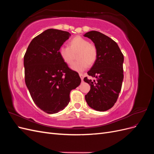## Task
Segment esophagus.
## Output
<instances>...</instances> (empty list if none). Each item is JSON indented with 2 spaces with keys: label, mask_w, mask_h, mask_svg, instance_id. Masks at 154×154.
<instances>
[{
  "label": "esophagus",
  "mask_w": 154,
  "mask_h": 154,
  "mask_svg": "<svg viewBox=\"0 0 154 154\" xmlns=\"http://www.w3.org/2000/svg\"><path fill=\"white\" fill-rule=\"evenodd\" d=\"M79 75H80V78H81V80L83 81V77H84V76H83V74H82V73H80V74H79Z\"/></svg>",
  "instance_id": "obj_1"
}]
</instances>
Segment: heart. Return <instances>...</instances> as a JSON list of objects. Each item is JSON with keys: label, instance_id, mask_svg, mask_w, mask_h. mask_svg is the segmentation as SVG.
Instances as JSON below:
<instances>
[{"label": "heart", "instance_id": "heart-1", "mask_svg": "<svg viewBox=\"0 0 154 154\" xmlns=\"http://www.w3.org/2000/svg\"><path fill=\"white\" fill-rule=\"evenodd\" d=\"M59 54L64 63L71 65L75 60L78 61L71 66V69L78 72H82L88 66H92L96 62L97 51L96 46L91 44L88 40L80 36H76L70 40L67 46H62Z\"/></svg>", "mask_w": 154, "mask_h": 154}]
</instances>
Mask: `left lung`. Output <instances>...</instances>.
I'll return each instance as SVG.
<instances>
[{"mask_svg":"<svg viewBox=\"0 0 154 154\" xmlns=\"http://www.w3.org/2000/svg\"><path fill=\"white\" fill-rule=\"evenodd\" d=\"M84 36L94 42L97 51V59L88 76L83 80L91 85L85 96L88 105L97 111L111 109L117 101L123 80V54L117 43L109 36L96 31L87 32Z\"/></svg>","mask_w":154,"mask_h":154,"instance_id":"left-lung-1","label":"left lung"}]
</instances>
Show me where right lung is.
<instances>
[{
	"label": "right lung",
	"mask_w": 154,
	"mask_h": 154,
	"mask_svg": "<svg viewBox=\"0 0 154 154\" xmlns=\"http://www.w3.org/2000/svg\"><path fill=\"white\" fill-rule=\"evenodd\" d=\"M71 34L49 29L32 40L24 57L25 82L36 105L48 114L65 109L70 92L80 85L81 78L69 69L59 49Z\"/></svg>",
	"instance_id": "obj_1"
}]
</instances>
